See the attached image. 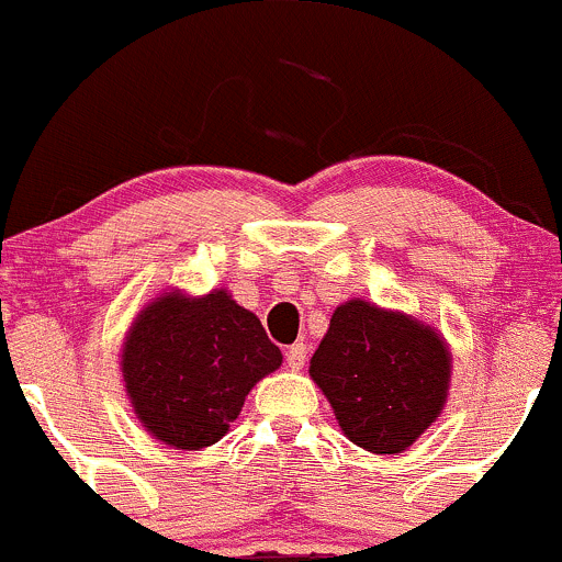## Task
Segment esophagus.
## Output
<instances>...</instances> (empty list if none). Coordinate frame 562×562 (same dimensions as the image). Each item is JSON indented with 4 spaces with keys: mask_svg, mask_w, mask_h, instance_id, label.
<instances>
[{
    "mask_svg": "<svg viewBox=\"0 0 562 562\" xmlns=\"http://www.w3.org/2000/svg\"><path fill=\"white\" fill-rule=\"evenodd\" d=\"M305 360H308V349H305V344H294L289 346L286 351V366L292 370H303Z\"/></svg>",
    "mask_w": 562,
    "mask_h": 562,
    "instance_id": "34e87169",
    "label": "esophagus"
}]
</instances>
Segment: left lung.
I'll list each match as a JSON object with an SVG mask.
<instances>
[{
    "label": "left lung",
    "instance_id": "left-lung-1",
    "mask_svg": "<svg viewBox=\"0 0 562 562\" xmlns=\"http://www.w3.org/2000/svg\"><path fill=\"white\" fill-rule=\"evenodd\" d=\"M308 373L351 443L401 454L447 406L452 351L432 324L351 297L335 308Z\"/></svg>",
    "mask_w": 562,
    "mask_h": 562
}]
</instances>
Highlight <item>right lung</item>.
<instances>
[{
    "label": "right lung",
    "instance_id": "right-lung-1",
    "mask_svg": "<svg viewBox=\"0 0 562 562\" xmlns=\"http://www.w3.org/2000/svg\"><path fill=\"white\" fill-rule=\"evenodd\" d=\"M281 362L279 346L227 289H165L143 305L121 346L135 416L156 441L183 452L222 441L248 392Z\"/></svg>",
    "mask_w": 562,
    "mask_h": 562
}]
</instances>
